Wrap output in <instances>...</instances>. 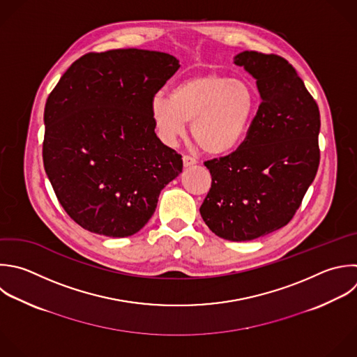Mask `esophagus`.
Instances as JSON below:
<instances>
[{"mask_svg": "<svg viewBox=\"0 0 357 357\" xmlns=\"http://www.w3.org/2000/svg\"><path fill=\"white\" fill-rule=\"evenodd\" d=\"M183 165H184V167H192L197 165V160L194 158L185 155V156H183Z\"/></svg>", "mask_w": 357, "mask_h": 357, "instance_id": "esophagus-1", "label": "esophagus"}]
</instances>
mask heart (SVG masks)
<instances>
[{
	"instance_id": "obj_1",
	"label": "heart",
	"mask_w": 357,
	"mask_h": 357,
	"mask_svg": "<svg viewBox=\"0 0 357 357\" xmlns=\"http://www.w3.org/2000/svg\"><path fill=\"white\" fill-rule=\"evenodd\" d=\"M257 113V96L244 81L208 73L177 82L169 96L156 95L151 116L160 139L173 144L191 123L197 145L211 156L234 152L247 138Z\"/></svg>"
}]
</instances>
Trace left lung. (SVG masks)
<instances>
[{"label": "left lung", "mask_w": 357, "mask_h": 357, "mask_svg": "<svg viewBox=\"0 0 357 357\" xmlns=\"http://www.w3.org/2000/svg\"><path fill=\"white\" fill-rule=\"evenodd\" d=\"M233 63L257 82L261 105L240 148L205 162L212 185L199 212L230 241H248L286 226L319 165V110L282 57L243 52Z\"/></svg>", "instance_id": "8db88e82"}]
</instances>
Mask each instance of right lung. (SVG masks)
Here are the masks:
<instances>
[{"label": "right lung", "instance_id": "add662e5", "mask_svg": "<svg viewBox=\"0 0 357 357\" xmlns=\"http://www.w3.org/2000/svg\"><path fill=\"white\" fill-rule=\"evenodd\" d=\"M180 68L139 49L89 53L61 77L45 107L43 163L66 212L84 229L128 237L152 218L183 170L155 132L151 102Z\"/></svg>", "mask_w": 357, "mask_h": 357}]
</instances>
